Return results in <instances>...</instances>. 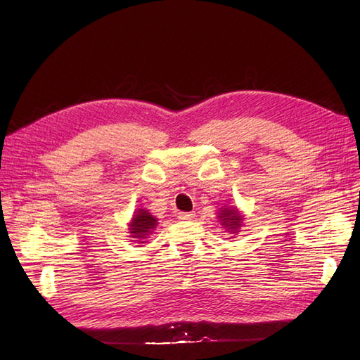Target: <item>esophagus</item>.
Masks as SVG:
<instances>
[{
    "label": "esophagus",
    "mask_w": 360,
    "mask_h": 360,
    "mask_svg": "<svg viewBox=\"0 0 360 360\" xmlns=\"http://www.w3.org/2000/svg\"><path fill=\"white\" fill-rule=\"evenodd\" d=\"M193 217H195V213H193V212H189V213L181 212V213H179V219H180V221H192Z\"/></svg>",
    "instance_id": "34e87169"
}]
</instances>
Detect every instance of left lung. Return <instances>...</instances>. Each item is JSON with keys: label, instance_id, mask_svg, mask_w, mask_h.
Instances as JSON below:
<instances>
[{"label": "left lung", "instance_id": "8db88e82", "mask_svg": "<svg viewBox=\"0 0 360 360\" xmlns=\"http://www.w3.org/2000/svg\"><path fill=\"white\" fill-rule=\"evenodd\" d=\"M217 219H219L221 225L225 228L228 233L237 234L243 226L245 216L240 213L237 207L233 205H222L219 212H217Z\"/></svg>", "mask_w": 360, "mask_h": 360}]
</instances>
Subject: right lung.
<instances>
[{
  "label": "right lung",
  "mask_w": 360,
  "mask_h": 360,
  "mask_svg": "<svg viewBox=\"0 0 360 360\" xmlns=\"http://www.w3.org/2000/svg\"><path fill=\"white\" fill-rule=\"evenodd\" d=\"M158 226V219L146 209H138L134 212L132 219L129 222V233L136 243H144L146 238L153 233Z\"/></svg>",
  "instance_id": "add662e5"
}]
</instances>
